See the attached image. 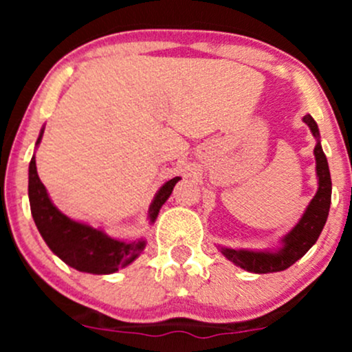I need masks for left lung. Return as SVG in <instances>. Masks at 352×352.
<instances>
[{"instance_id":"left-lung-1","label":"left lung","mask_w":352,"mask_h":352,"mask_svg":"<svg viewBox=\"0 0 352 352\" xmlns=\"http://www.w3.org/2000/svg\"><path fill=\"white\" fill-rule=\"evenodd\" d=\"M302 122L309 127L311 134L316 139L314 145V159H316V177H318V190L316 195L309 201L298 223L281 236L280 246L276 250H248V248H228V246H220L221 254L227 260L235 263L240 268L250 273H276L296 263L300 258L308 253V250L318 241L324 228L326 220L329 215L331 207V173L328 159L321 147V135H319L318 124L309 114L302 117Z\"/></svg>"}]
</instances>
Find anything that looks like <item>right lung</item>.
Wrapping results in <instances>:
<instances>
[{"label": "right lung", "mask_w": 352, "mask_h": 352, "mask_svg": "<svg viewBox=\"0 0 352 352\" xmlns=\"http://www.w3.org/2000/svg\"><path fill=\"white\" fill-rule=\"evenodd\" d=\"M43 134L44 125L36 140V148L41 144ZM179 180L180 177H175L157 190L147 212V220L151 225L155 223L160 208L172 195V190ZM28 197L31 215L43 240L56 256L78 272L91 274L116 273L135 261L147 245L145 238L131 241L119 240L109 236L102 228H96L86 221L72 220L64 215L52 204L50 193L39 179L34 153L28 170Z\"/></svg>", "instance_id": "1"}]
</instances>
